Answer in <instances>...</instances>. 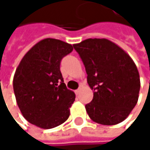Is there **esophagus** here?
<instances>
[{
	"label": "esophagus",
	"mask_w": 150,
	"mask_h": 150,
	"mask_svg": "<svg viewBox=\"0 0 150 150\" xmlns=\"http://www.w3.org/2000/svg\"><path fill=\"white\" fill-rule=\"evenodd\" d=\"M75 92L76 95H79V94H80V92H81V88H79L78 89H76Z\"/></svg>",
	"instance_id": "1"
}]
</instances>
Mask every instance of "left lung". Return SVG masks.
<instances>
[{"label": "left lung", "instance_id": "obj_1", "mask_svg": "<svg viewBox=\"0 0 150 150\" xmlns=\"http://www.w3.org/2000/svg\"><path fill=\"white\" fill-rule=\"evenodd\" d=\"M94 89L86 111L94 122L115 125L124 121L137 103L140 75L131 57L107 39H87L74 44Z\"/></svg>", "mask_w": 150, "mask_h": 150}]
</instances>
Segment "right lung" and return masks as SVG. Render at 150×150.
Instances as JSON below:
<instances>
[{
	"mask_svg": "<svg viewBox=\"0 0 150 150\" xmlns=\"http://www.w3.org/2000/svg\"><path fill=\"white\" fill-rule=\"evenodd\" d=\"M72 51L71 44L47 38L31 47L21 59L13 87L18 107L28 122L48 129L69 118L75 95L67 88L60 64Z\"/></svg>",
	"mask_w": 150,
	"mask_h": 150,
	"instance_id": "add662e5",
	"label": "right lung"
}]
</instances>
